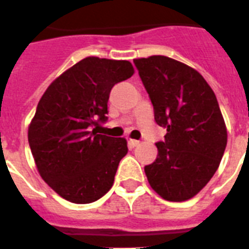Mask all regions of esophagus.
I'll return each mask as SVG.
<instances>
[{"label":"esophagus","mask_w":249,"mask_h":249,"mask_svg":"<svg viewBox=\"0 0 249 249\" xmlns=\"http://www.w3.org/2000/svg\"><path fill=\"white\" fill-rule=\"evenodd\" d=\"M128 144L130 148H134V147H137L139 144V141H137V139H129Z\"/></svg>","instance_id":"1"}]
</instances>
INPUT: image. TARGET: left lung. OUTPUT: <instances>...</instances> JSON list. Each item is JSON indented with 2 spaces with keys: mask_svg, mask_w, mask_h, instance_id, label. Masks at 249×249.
I'll return each instance as SVG.
<instances>
[{
  "mask_svg": "<svg viewBox=\"0 0 249 249\" xmlns=\"http://www.w3.org/2000/svg\"><path fill=\"white\" fill-rule=\"evenodd\" d=\"M134 64L155 120L167 130L156 143L157 159L144 166L149 185L166 201L191 199L211 180L228 142L215 93L197 70L174 58L149 56Z\"/></svg>",
  "mask_w": 249,
  "mask_h": 249,
  "instance_id": "1",
  "label": "left lung"
}]
</instances>
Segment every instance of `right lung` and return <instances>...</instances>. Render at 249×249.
<instances>
[{
  "mask_svg": "<svg viewBox=\"0 0 249 249\" xmlns=\"http://www.w3.org/2000/svg\"><path fill=\"white\" fill-rule=\"evenodd\" d=\"M125 60L86 57L50 84L28 129L40 177L72 203H90L110 191L126 139L97 134L107 120L112 87L130 78Z\"/></svg>",
  "mask_w": 249,
  "mask_h": 249,
  "instance_id": "right-lung-1",
  "label": "right lung"
}]
</instances>
